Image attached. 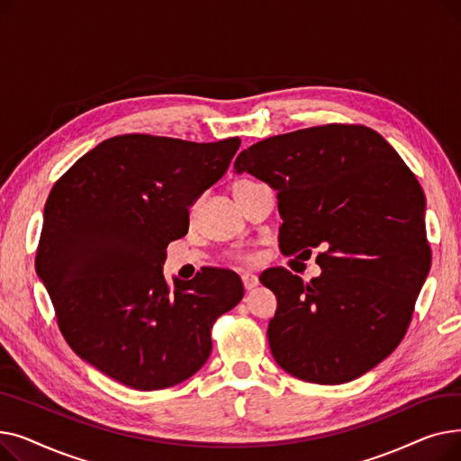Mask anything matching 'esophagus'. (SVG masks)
Here are the masks:
<instances>
[{"mask_svg":"<svg viewBox=\"0 0 461 461\" xmlns=\"http://www.w3.org/2000/svg\"><path fill=\"white\" fill-rule=\"evenodd\" d=\"M240 278H243V285H245V289H249V292L259 284V278L252 273H243V275H240Z\"/></svg>","mask_w":461,"mask_h":461,"instance_id":"34e87169","label":"esophagus"}]
</instances>
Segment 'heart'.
Listing matches in <instances>:
<instances>
[{"label": "heart", "mask_w": 461, "mask_h": 461, "mask_svg": "<svg viewBox=\"0 0 461 461\" xmlns=\"http://www.w3.org/2000/svg\"><path fill=\"white\" fill-rule=\"evenodd\" d=\"M247 183H250V181H239V183H235L233 186H239V185H247ZM194 211V209H192Z\"/></svg>", "instance_id": "heart-1"}]
</instances>
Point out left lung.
<instances>
[{"instance_id":"left-lung-1","label":"left lung","mask_w":461,"mask_h":461,"mask_svg":"<svg viewBox=\"0 0 461 461\" xmlns=\"http://www.w3.org/2000/svg\"><path fill=\"white\" fill-rule=\"evenodd\" d=\"M233 167L278 192L285 256L323 250L310 282L280 267L259 276L278 301L267 329L278 366L318 384L377 366L402 342L429 273L413 172L375 131L336 123L261 140Z\"/></svg>"}]
</instances>
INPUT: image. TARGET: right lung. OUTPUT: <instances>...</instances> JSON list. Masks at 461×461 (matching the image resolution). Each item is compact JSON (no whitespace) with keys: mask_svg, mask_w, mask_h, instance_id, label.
<instances>
[{"mask_svg":"<svg viewBox=\"0 0 461 461\" xmlns=\"http://www.w3.org/2000/svg\"><path fill=\"white\" fill-rule=\"evenodd\" d=\"M239 145L108 138L46 200L35 267L59 329L80 358L131 389L160 391L196 374L212 323L245 295L230 269L174 278V287L162 275L166 247L186 235L188 209Z\"/></svg>","mask_w":461,"mask_h":461,"instance_id":"1","label":"right lung"}]
</instances>
